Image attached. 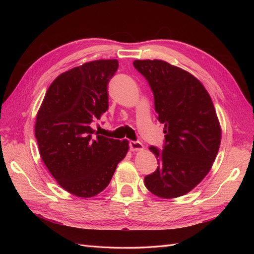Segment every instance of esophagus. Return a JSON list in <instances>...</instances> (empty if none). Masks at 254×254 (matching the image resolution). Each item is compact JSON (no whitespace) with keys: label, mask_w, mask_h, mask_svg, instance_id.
Returning <instances> with one entry per match:
<instances>
[{"label":"esophagus","mask_w":254,"mask_h":254,"mask_svg":"<svg viewBox=\"0 0 254 254\" xmlns=\"http://www.w3.org/2000/svg\"><path fill=\"white\" fill-rule=\"evenodd\" d=\"M129 147L132 151H136V150H142L144 148V146L139 141H129Z\"/></svg>","instance_id":"esophagus-1"}]
</instances>
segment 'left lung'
Instances as JSON below:
<instances>
[{
	"label": "left lung",
	"mask_w": 254,
	"mask_h": 254,
	"mask_svg": "<svg viewBox=\"0 0 254 254\" xmlns=\"http://www.w3.org/2000/svg\"><path fill=\"white\" fill-rule=\"evenodd\" d=\"M133 66L149 83L165 133L162 150L149 147L159 166L145 176V187L165 199L186 195L210 172L219 149L212 99L193 75L163 60H134Z\"/></svg>",
	"instance_id": "8db88e82"
}]
</instances>
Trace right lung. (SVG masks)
<instances>
[{
  "mask_svg": "<svg viewBox=\"0 0 254 254\" xmlns=\"http://www.w3.org/2000/svg\"><path fill=\"white\" fill-rule=\"evenodd\" d=\"M118 67L117 59L96 60L60 74L37 114L41 159L59 186L75 196L104 190L129 148L127 140L98 135L91 128L108 110L107 86Z\"/></svg>",
  "mask_w": 254,
  "mask_h": 254,
  "instance_id": "right-lung-1",
  "label": "right lung"
}]
</instances>
